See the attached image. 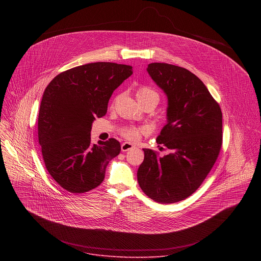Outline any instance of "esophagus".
<instances>
[{"instance_id": "obj_1", "label": "esophagus", "mask_w": 261, "mask_h": 261, "mask_svg": "<svg viewBox=\"0 0 261 261\" xmlns=\"http://www.w3.org/2000/svg\"><path fill=\"white\" fill-rule=\"evenodd\" d=\"M135 146L130 143H123L121 144V150L122 151H126V150H129V149H134Z\"/></svg>"}]
</instances>
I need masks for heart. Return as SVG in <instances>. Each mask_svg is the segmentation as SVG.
Segmentation results:
<instances>
[{"label":"heart","instance_id":"1","mask_svg":"<svg viewBox=\"0 0 261 261\" xmlns=\"http://www.w3.org/2000/svg\"><path fill=\"white\" fill-rule=\"evenodd\" d=\"M136 95H137L139 102L143 107L147 106V105H150L155 108L161 99L160 93L155 89H153L152 87L148 86V85L140 86L137 90ZM144 132L145 130L143 128L136 127V126H128V127L123 128L121 130V134L124 138H126L129 141H137L140 139L142 134H144Z\"/></svg>","mask_w":261,"mask_h":261}]
</instances>
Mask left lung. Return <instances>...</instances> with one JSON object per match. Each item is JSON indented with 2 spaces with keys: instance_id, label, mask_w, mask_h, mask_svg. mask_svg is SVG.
Wrapping results in <instances>:
<instances>
[{
  "instance_id": "1",
  "label": "left lung",
  "mask_w": 261,
  "mask_h": 261,
  "mask_svg": "<svg viewBox=\"0 0 261 261\" xmlns=\"http://www.w3.org/2000/svg\"><path fill=\"white\" fill-rule=\"evenodd\" d=\"M147 71L168 97V122L156 143L170 152L159 156L144 149L138 182L153 201L176 203L201 186L214 166L222 146V112L205 84L185 68L150 63Z\"/></svg>"
}]
</instances>
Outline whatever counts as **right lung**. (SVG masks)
<instances>
[{"mask_svg": "<svg viewBox=\"0 0 261 261\" xmlns=\"http://www.w3.org/2000/svg\"><path fill=\"white\" fill-rule=\"evenodd\" d=\"M133 67L94 62L55 76L46 87L38 116V138L51 177L70 193L99 186L110 161L120 152L115 139L91 145L93 120L106 115L112 92Z\"/></svg>", "mask_w": 261, "mask_h": 261, "instance_id": "1", "label": "right lung"}]
</instances>
